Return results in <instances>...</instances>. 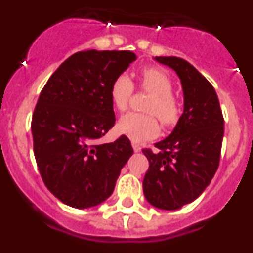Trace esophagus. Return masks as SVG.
I'll list each match as a JSON object with an SVG mask.
<instances>
[{
	"mask_svg": "<svg viewBox=\"0 0 253 253\" xmlns=\"http://www.w3.org/2000/svg\"><path fill=\"white\" fill-rule=\"evenodd\" d=\"M131 146H133V149H134V152H140V147L138 146L137 143H131Z\"/></svg>",
	"mask_w": 253,
	"mask_h": 253,
	"instance_id": "34e87169",
	"label": "esophagus"
}]
</instances>
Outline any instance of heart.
Returning a JSON list of instances; mask_svg holds the SVG:
<instances>
[{"label":"heart","instance_id":"1","mask_svg":"<svg viewBox=\"0 0 253 253\" xmlns=\"http://www.w3.org/2000/svg\"><path fill=\"white\" fill-rule=\"evenodd\" d=\"M139 82L143 90L152 95L147 111L156 114L163 124L175 123L178 118L180 107L177 100L172 96L173 84L169 76L161 69L146 68L139 73ZM133 88L130 78L125 73L116 76L110 86V99L118 110L124 111L128 107ZM118 130L133 142L140 143L156 137L160 131V126L153 115L129 113L119 119Z\"/></svg>","mask_w":253,"mask_h":253}]
</instances>
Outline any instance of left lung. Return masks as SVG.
Wrapping results in <instances>:
<instances>
[{"mask_svg":"<svg viewBox=\"0 0 253 253\" xmlns=\"http://www.w3.org/2000/svg\"><path fill=\"white\" fill-rule=\"evenodd\" d=\"M176 72L184 92V113L169 137L143 149L149 169L143 180L147 202L177 210L194 202L210 184L219 166L224 120L214 87L194 66L177 57H154Z\"/></svg>","mask_w":253,"mask_h":253,"instance_id":"obj_1","label":"left lung"}]
</instances>
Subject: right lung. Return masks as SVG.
Returning a JSON list of instances; mask_svg holds the SVG:
<instances>
[{"instance_id": "1", "label": "right lung", "mask_w": 253, "mask_h": 253, "mask_svg": "<svg viewBox=\"0 0 253 253\" xmlns=\"http://www.w3.org/2000/svg\"><path fill=\"white\" fill-rule=\"evenodd\" d=\"M137 59L129 50H84L49 78L35 106L31 133L44 184L66 205L86 209L113 194L133 154L125 135L97 144L115 123L110 86Z\"/></svg>"}]
</instances>
